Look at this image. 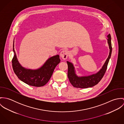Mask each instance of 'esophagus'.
Listing matches in <instances>:
<instances>
[{
    "mask_svg": "<svg viewBox=\"0 0 124 124\" xmlns=\"http://www.w3.org/2000/svg\"><path fill=\"white\" fill-rule=\"evenodd\" d=\"M69 54V52L68 51L66 50H64L61 52V53H60V56L62 58V59L66 60L68 58Z\"/></svg>",
    "mask_w": 124,
    "mask_h": 124,
    "instance_id": "obj_1",
    "label": "esophagus"
}]
</instances>
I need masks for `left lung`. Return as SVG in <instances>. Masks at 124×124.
<instances>
[{"mask_svg":"<svg viewBox=\"0 0 124 124\" xmlns=\"http://www.w3.org/2000/svg\"><path fill=\"white\" fill-rule=\"evenodd\" d=\"M107 37L108 43L110 49L109 55L104 65L102 67V68L96 74H93L88 76L79 77L77 76L75 73L74 67L73 66L72 64L69 62H67L68 68V77L69 78L70 82L73 87L80 88H87L88 87H92L98 84V83L101 80L106 73L107 68V65L109 59L111 57L112 51L111 44V37L110 34L107 35Z\"/></svg>","mask_w":124,"mask_h":124,"instance_id":"1","label":"left lung"}]
</instances>
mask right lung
<instances>
[{
  "label": "right lung",
  "mask_w": 124,
  "mask_h": 124,
  "mask_svg": "<svg viewBox=\"0 0 124 124\" xmlns=\"http://www.w3.org/2000/svg\"><path fill=\"white\" fill-rule=\"evenodd\" d=\"M13 51L14 56L12 60V65L14 72L19 80L32 86L40 87L45 85L50 80L56 66L61 61L59 55H57L49 59L39 69H26L22 67L18 62L14 48V43Z\"/></svg>",
  "instance_id": "right-lung-1"
}]
</instances>
